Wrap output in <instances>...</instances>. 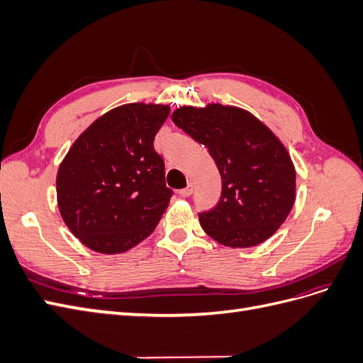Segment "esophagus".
<instances>
[{
	"instance_id": "1",
	"label": "esophagus",
	"mask_w": 363,
	"mask_h": 363,
	"mask_svg": "<svg viewBox=\"0 0 363 363\" xmlns=\"http://www.w3.org/2000/svg\"><path fill=\"white\" fill-rule=\"evenodd\" d=\"M192 192H194V184H192V183H188V186H186V188H183L179 194H180L182 196H191Z\"/></svg>"
}]
</instances>
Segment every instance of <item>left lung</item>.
<instances>
[{"instance_id":"8db88e82","label":"left lung","mask_w":363,"mask_h":363,"mask_svg":"<svg viewBox=\"0 0 363 363\" xmlns=\"http://www.w3.org/2000/svg\"><path fill=\"white\" fill-rule=\"evenodd\" d=\"M171 118L207 147L221 174V200L199 215L204 232L230 248L265 242L295 203V167L286 147L259 118L236 106H183Z\"/></svg>"}]
</instances>
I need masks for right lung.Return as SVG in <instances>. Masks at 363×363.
I'll return each mask as SVG.
<instances>
[{"label": "right lung", "mask_w": 363, "mask_h": 363, "mask_svg": "<svg viewBox=\"0 0 363 363\" xmlns=\"http://www.w3.org/2000/svg\"><path fill=\"white\" fill-rule=\"evenodd\" d=\"M168 104L130 103L112 108L74 140L56 179L63 223L101 255L136 247L156 228L172 191L155 136Z\"/></svg>", "instance_id": "right-lung-1"}]
</instances>
